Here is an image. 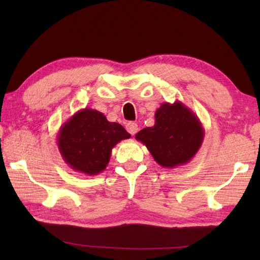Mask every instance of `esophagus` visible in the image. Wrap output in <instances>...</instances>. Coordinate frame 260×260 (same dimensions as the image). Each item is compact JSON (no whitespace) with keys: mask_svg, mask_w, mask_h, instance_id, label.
<instances>
[{"mask_svg":"<svg viewBox=\"0 0 260 260\" xmlns=\"http://www.w3.org/2000/svg\"><path fill=\"white\" fill-rule=\"evenodd\" d=\"M126 129L127 132H128L129 134L132 135H135L137 132H139V125H137L136 123H133V121H129V123L126 124Z\"/></svg>","mask_w":260,"mask_h":260,"instance_id":"1","label":"esophagus"}]
</instances>
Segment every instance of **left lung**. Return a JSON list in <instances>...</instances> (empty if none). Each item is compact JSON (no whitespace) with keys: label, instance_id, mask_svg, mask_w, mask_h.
I'll list each match as a JSON object with an SVG mask.
<instances>
[{"label":"left lung","instance_id":"1","mask_svg":"<svg viewBox=\"0 0 260 260\" xmlns=\"http://www.w3.org/2000/svg\"><path fill=\"white\" fill-rule=\"evenodd\" d=\"M153 158L163 168L189 163L200 150L204 129L200 119L183 103H163L155 112V124L136 134Z\"/></svg>","mask_w":260,"mask_h":260}]
</instances>
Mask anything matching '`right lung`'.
Segmentation results:
<instances>
[{
  "instance_id": "add662e5",
  "label": "right lung",
  "mask_w": 260,
  "mask_h": 260,
  "mask_svg": "<svg viewBox=\"0 0 260 260\" xmlns=\"http://www.w3.org/2000/svg\"><path fill=\"white\" fill-rule=\"evenodd\" d=\"M131 134L123 126L108 121L96 109L84 108L60 127L57 144L63 161L87 175H97L106 169L112 150Z\"/></svg>"
}]
</instances>
